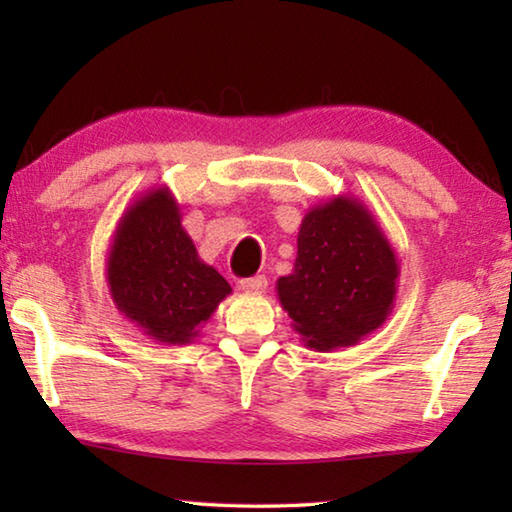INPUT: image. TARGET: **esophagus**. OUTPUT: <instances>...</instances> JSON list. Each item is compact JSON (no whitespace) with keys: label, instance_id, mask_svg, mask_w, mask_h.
<instances>
[{"label":"esophagus","instance_id":"obj_1","mask_svg":"<svg viewBox=\"0 0 512 512\" xmlns=\"http://www.w3.org/2000/svg\"><path fill=\"white\" fill-rule=\"evenodd\" d=\"M239 287L246 293H262L268 287V280L264 275H253V277H246V280H241Z\"/></svg>","mask_w":512,"mask_h":512}]
</instances>
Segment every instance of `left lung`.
<instances>
[{
	"instance_id": "obj_1",
	"label": "left lung",
	"mask_w": 512,
	"mask_h": 512,
	"mask_svg": "<svg viewBox=\"0 0 512 512\" xmlns=\"http://www.w3.org/2000/svg\"><path fill=\"white\" fill-rule=\"evenodd\" d=\"M400 264L366 203L339 194L305 214L293 271L277 280L291 327L311 350L357 345L395 307Z\"/></svg>"
}]
</instances>
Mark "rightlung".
<instances>
[{"mask_svg": "<svg viewBox=\"0 0 512 512\" xmlns=\"http://www.w3.org/2000/svg\"><path fill=\"white\" fill-rule=\"evenodd\" d=\"M167 185L126 207L110 241L106 282L115 307L149 339L192 343L232 287L198 257Z\"/></svg>", "mask_w": 512, "mask_h": 512, "instance_id": "add662e5", "label": "right lung"}]
</instances>
